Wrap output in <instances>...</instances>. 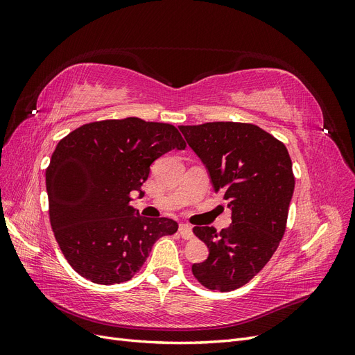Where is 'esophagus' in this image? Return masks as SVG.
<instances>
[{"label":"esophagus","mask_w":355,"mask_h":355,"mask_svg":"<svg viewBox=\"0 0 355 355\" xmlns=\"http://www.w3.org/2000/svg\"><path fill=\"white\" fill-rule=\"evenodd\" d=\"M179 234L182 235V239H184V240H191L192 237H194V234H192V228L189 227L188 223L179 225Z\"/></svg>","instance_id":"esophagus-1"}]
</instances>
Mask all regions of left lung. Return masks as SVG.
Listing matches in <instances>:
<instances>
[{"mask_svg": "<svg viewBox=\"0 0 355 355\" xmlns=\"http://www.w3.org/2000/svg\"><path fill=\"white\" fill-rule=\"evenodd\" d=\"M179 128L232 211V223L220 232L192 230L209 247V257L192 265V274L206 288L231 292L262 270L283 239L295 189L292 159L282 141L254 124L214 121Z\"/></svg>", "mask_w": 355, "mask_h": 355, "instance_id": "8db88e82", "label": "left lung"}]
</instances>
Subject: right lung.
Masks as SVG:
<instances>
[{"label":"right lung","instance_id":"1","mask_svg":"<svg viewBox=\"0 0 355 355\" xmlns=\"http://www.w3.org/2000/svg\"><path fill=\"white\" fill-rule=\"evenodd\" d=\"M167 123L128 116L84 124L60 139L46 170L49 216L68 263L96 284H120L141 270L154 243L173 235L168 218H145L130 206L144 196L149 166L185 149Z\"/></svg>","mask_w":355,"mask_h":355}]
</instances>
